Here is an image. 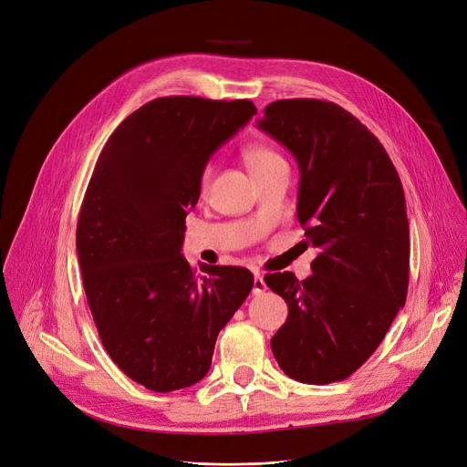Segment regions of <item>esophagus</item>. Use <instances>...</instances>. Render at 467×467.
<instances>
[{
  "mask_svg": "<svg viewBox=\"0 0 467 467\" xmlns=\"http://www.w3.org/2000/svg\"><path fill=\"white\" fill-rule=\"evenodd\" d=\"M267 289V284L264 280L262 275H254V287H252V293L254 295H264Z\"/></svg>",
  "mask_w": 467,
  "mask_h": 467,
  "instance_id": "esophagus-1",
  "label": "esophagus"
}]
</instances>
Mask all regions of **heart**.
Segmentation results:
<instances>
[{
	"label": "heart",
	"instance_id": "obj_1",
	"mask_svg": "<svg viewBox=\"0 0 467 467\" xmlns=\"http://www.w3.org/2000/svg\"><path fill=\"white\" fill-rule=\"evenodd\" d=\"M244 161L248 165V169L252 171V174H257V172H264L278 163H285L282 155L273 150L271 146H265V144H252L244 150ZM212 178H213V167L212 163H207L203 169H202V174H200V187L202 191H205L207 187H210L212 183Z\"/></svg>",
	"mask_w": 467,
	"mask_h": 467
}]
</instances>
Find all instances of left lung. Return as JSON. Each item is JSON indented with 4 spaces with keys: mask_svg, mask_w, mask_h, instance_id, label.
<instances>
[{
    "mask_svg": "<svg viewBox=\"0 0 467 467\" xmlns=\"http://www.w3.org/2000/svg\"><path fill=\"white\" fill-rule=\"evenodd\" d=\"M257 128L300 169L296 217L321 252L312 276L265 275L289 307L271 339L280 369L304 384L348 379L382 343L406 302L410 230L404 191L380 140L334 101L269 103Z\"/></svg>",
    "mask_w": 467,
    "mask_h": 467,
    "instance_id": "8db88e82",
    "label": "left lung"
}]
</instances>
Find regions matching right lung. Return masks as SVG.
<instances>
[{
	"instance_id": "1",
	"label": "right lung",
	"mask_w": 467,
	"mask_h": 467,
	"mask_svg": "<svg viewBox=\"0 0 467 467\" xmlns=\"http://www.w3.org/2000/svg\"><path fill=\"white\" fill-rule=\"evenodd\" d=\"M255 113L250 99L155 98L113 131L85 191L76 246L90 314L119 369L151 391L205 377L254 285L244 267L196 275L180 250L202 169Z\"/></svg>"
}]
</instances>
